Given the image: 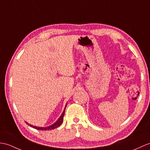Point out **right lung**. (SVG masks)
<instances>
[{"label": "right lung", "instance_id": "obj_1", "mask_svg": "<svg viewBox=\"0 0 150 150\" xmlns=\"http://www.w3.org/2000/svg\"><path fill=\"white\" fill-rule=\"evenodd\" d=\"M67 105H66L65 106V108H64V110L63 111V112H62V114H61V117H59V119L55 122L54 124L52 125L51 126H49V127H35V126H33V125H31L30 124H29L28 123L25 122L27 125H29L30 127H33L34 128H36V129H38V130H52V129H55V128L57 127H59L60 125L62 124V121H63V117H64V112H65V109L66 107H67Z\"/></svg>", "mask_w": 150, "mask_h": 150}]
</instances>
